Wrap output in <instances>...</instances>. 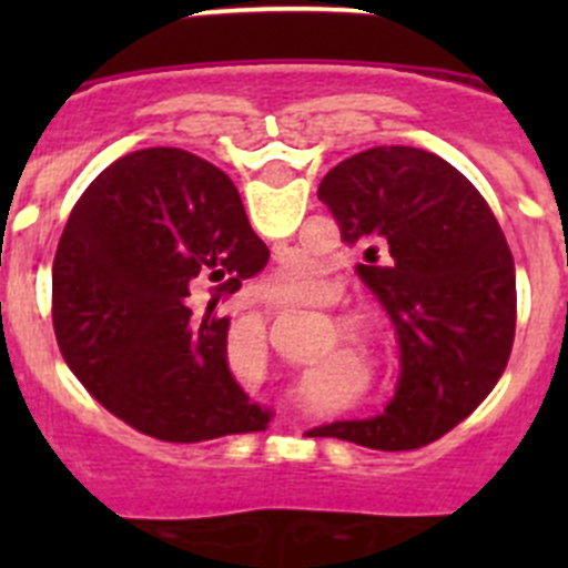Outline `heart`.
Masks as SVG:
<instances>
[{"label":"heart","instance_id":"heart-1","mask_svg":"<svg viewBox=\"0 0 568 568\" xmlns=\"http://www.w3.org/2000/svg\"><path fill=\"white\" fill-rule=\"evenodd\" d=\"M264 293L284 307H315L324 298V267L307 255H290L264 278Z\"/></svg>","mask_w":568,"mask_h":568}]
</instances>
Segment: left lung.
Returning <instances> with one entry per match:
<instances>
[{"mask_svg": "<svg viewBox=\"0 0 568 568\" xmlns=\"http://www.w3.org/2000/svg\"><path fill=\"white\" fill-rule=\"evenodd\" d=\"M318 199L393 318L400 381L384 415L315 433L384 453L433 444L478 409L509 361L518 290L498 219L453 164L400 144L335 164Z\"/></svg>", "mask_w": 568, "mask_h": 568, "instance_id": "8db88e82", "label": "left lung"}]
</instances>
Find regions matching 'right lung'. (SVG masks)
<instances>
[{"label": "right lung", "instance_id": "right-lung-1", "mask_svg": "<svg viewBox=\"0 0 568 568\" xmlns=\"http://www.w3.org/2000/svg\"><path fill=\"white\" fill-rule=\"evenodd\" d=\"M230 175L195 153L115 159L70 213L53 258V329L70 373L124 424L170 444L261 433L270 413L227 366L215 304L264 270ZM207 297V311H193Z\"/></svg>", "mask_w": 568, "mask_h": 568}]
</instances>
